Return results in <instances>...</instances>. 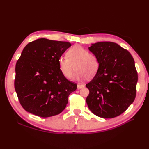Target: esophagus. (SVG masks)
I'll return each instance as SVG.
<instances>
[{
  "label": "esophagus",
  "mask_w": 149,
  "mask_h": 149,
  "mask_svg": "<svg viewBox=\"0 0 149 149\" xmlns=\"http://www.w3.org/2000/svg\"><path fill=\"white\" fill-rule=\"evenodd\" d=\"M84 86V85L83 84H78V86H77V88H78V89H81V88H83Z\"/></svg>",
  "instance_id": "esophagus-1"
}]
</instances>
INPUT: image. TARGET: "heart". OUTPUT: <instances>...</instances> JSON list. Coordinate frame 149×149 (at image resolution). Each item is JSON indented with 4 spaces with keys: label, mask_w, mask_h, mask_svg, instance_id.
Here are the masks:
<instances>
[{
    "label": "heart",
    "mask_w": 149,
    "mask_h": 149,
    "mask_svg": "<svg viewBox=\"0 0 149 149\" xmlns=\"http://www.w3.org/2000/svg\"><path fill=\"white\" fill-rule=\"evenodd\" d=\"M66 57L61 56L58 60V67L61 74L70 79L74 71V78L90 79L96 75L100 68V61L96 55L90 53L80 45H74L66 53Z\"/></svg>",
    "instance_id": "obj_1"
}]
</instances>
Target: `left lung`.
Instances as JSON below:
<instances>
[{
	"label": "left lung",
	"mask_w": 149,
	"mask_h": 149,
	"mask_svg": "<svg viewBox=\"0 0 149 149\" xmlns=\"http://www.w3.org/2000/svg\"><path fill=\"white\" fill-rule=\"evenodd\" d=\"M100 61L96 74L86 86V102L94 114L114 118L126 111L136 96L137 72L130 53L118 44L101 42L89 47Z\"/></svg>",
	"instance_id": "left-lung-1"
}]
</instances>
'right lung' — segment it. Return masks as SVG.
Wrapping results in <instances>:
<instances>
[{"mask_svg":"<svg viewBox=\"0 0 149 149\" xmlns=\"http://www.w3.org/2000/svg\"><path fill=\"white\" fill-rule=\"evenodd\" d=\"M71 46L67 42L39 38L24 48L16 63L14 86L26 111L48 118L65 109L77 84L61 74L58 60Z\"/></svg>","mask_w":149,"mask_h":149,"instance_id":"1","label":"right lung"}]
</instances>
